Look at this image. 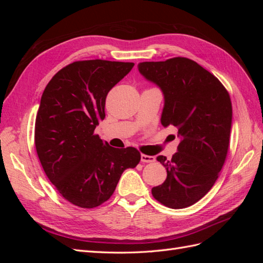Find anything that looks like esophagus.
Wrapping results in <instances>:
<instances>
[{"label":"esophagus","mask_w":263,"mask_h":263,"mask_svg":"<svg viewBox=\"0 0 263 263\" xmlns=\"http://www.w3.org/2000/svg\"><path fill=\"white\" fill-rule=\"evenodd\" d=\"M140 160L142 162H154L156 159L154 156H147V155H141L140 156Z\"/></svg>","instance_id":"esophagus-1"}]
</instances>
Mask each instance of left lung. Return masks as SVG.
<instances>
[{
	"label": "left lung",
	"mask_w": 263,
	"mask_h": 263,
	"mask_svg": "<svg viewBox=\"0 0 263 263\" xmlns=\"http://www.w3.org/2000/svg\"><path fill=\"white\" fill-rule=\"evenodd\" d=\"M138 70L161 89V124L177 127L180 138L171 160L157 157L166 170V179L151 193L170 209H185L209 192L225 163L232 101L216 77L184 57L140 62Z\"/></svg>",
	"instance_id": "8db88e82"
}]
</instances>
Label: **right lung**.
Masks as SVG:
<instances>
[{"mask_svg": "<svg viewBox=\"0 0 263 263\" xmlns=\"http://www.w3.org/2000/svg\"><path fill=\"white\" fill-rule=\"evenodd\" d=\"M135 63L76 61L45 87L35 122V146L43 169L63 198L82 209L112 196L122 173L135 168L140 153L117 149L94 134L105 118V100Z\"/></svg>", "mask_w": 263, "mask_h": 263, "instance_id": "add662e5", "label": "right lung"}]
</instances>
